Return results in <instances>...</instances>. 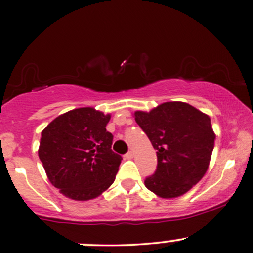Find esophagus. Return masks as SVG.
I'll use <instances>...</instances> for the list:
<instances>
[{
	"label": "esophagus",
	"mask_w": 253,
	"mask_h": 253,
	"mask_svg": "<svg viewBox=\"0 0 253 253\" xmlns=\"http://www.w3.org/2000/svg\"><path fill=\"white\" fill-rule=\"evenodd\" d=\"M133 156H134V154H133V152H127V153L125 154V159H132Z\"/></svg>",
	"instance_id": "obj_1"
}]
</instances>
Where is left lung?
<instances>
[{"mask_svg": "<svg viewBox=\"0 0 253 253\" xmlns=\"http://www.w3.org/2000/svg\"><path fill=\"white\" fill-rule=\"evenodd\" d=\"M136 124L157 150L158 166L145 186L160 198H176L208 171L215 134L208 114L186 102H164L150 112H134Z\"/></svg>", "mask_w": 253, "mask_h": 253, "instance_id": "1", "label": "left lung"}]
</instances>
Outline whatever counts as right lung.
<instances>
[{
    "instance_id": "right-lung-1",
    "label": "right lung",
    "mask_w": 253,
    "mask_h": 253,
    "mask_svg": "<svg viewBox=\"0 0 253 253\" xmlns=\"http://www.w3.org/2000/svg\"><path fill=\"white\" fill-rule=\"evenodd\" d=\"M109 119L82 107L59 115L42 130L39 158L51 185L67 198L94 199L114 182L123 158L112 151Z\"/></svg>"
}]
</instances>
